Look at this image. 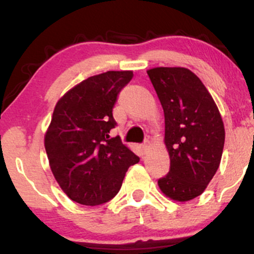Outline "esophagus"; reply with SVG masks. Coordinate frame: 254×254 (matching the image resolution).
<instances>
[{
  "label": "esophagus",
  "mask_w": 254,
  "mask_h": 254,
  "mask_svg": "<svg viewBox=\"0 0 254 254\" xmlns=\"http://www.w3.org/2000/svg\"><path fill=\"white\" fill-rule=\"evenodd\" d=\"M139 149H141L142 154H147L149 150V142H144L143 144L139 145Z\"/></svg>",
  "instance_id": "obj_1"
}]
</instances>
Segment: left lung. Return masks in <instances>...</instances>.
<instances>
[{
  "label": "left lung",
  "mask_w": 254,
  "mask_h": 254,
  "mask_svg": "<svg viewBox=\"0 0 254 254\" xmlns=\"http://www.w3.org/2000/svg\"><path fill=\"white\" fill-rule=\"evenodd\" d=\"M165 113V143L170 172L157 180L167 197L179 202L203 193L222 157L224 127L214 99L191 70L147 71Z\"/></svg>",
  "instance_id": "1"
}]
</instances>
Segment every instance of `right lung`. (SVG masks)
<instances>
[{"label": "right lung", "mask_w": 254, "mask_h": 254, "mask_svg": "<svg viewBox=\"0 0 254 254\" xmlns=\"http://www.w3.org/2000/svg\"><path fill=\"white\" fill-rule=\"evenodd\" d=\"M132 71H106L88 77L61 98L45 135V150L57 183L70 199L100 205L121 190L139 157L110 137L112 111Z\"/></svg>", "instance_id": "add662e5"}]
</instances>
